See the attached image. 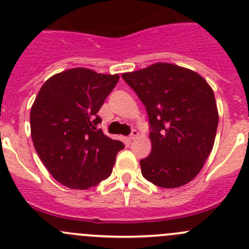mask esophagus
<instances>
[{"label": "esophagus", "mask_w": 249, "mask_h": 249, "mask_svg": "<svg viewBox=\"0 0 249 249\" xmlns=\"http://www.w3.org/2000/svg\"><path fill=\"white\" fill-rule=\"evenodd\" d=\"M139 131H137V130H135V129H132L131 130V134H130V136H129V139L130 140H135V139H137V137H139Z\"/></svg>", "instance_id": "esophagus-1"}]
</instances>
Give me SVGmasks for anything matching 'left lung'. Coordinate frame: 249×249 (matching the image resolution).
<instances>
[{
    "instance_id": "obj_1",
    "label": "left lung",
    "mask_w": 249,
    "mask_h": 249,
    "mask_svg": "<svg viewBox=\"0 0 249 249\" xmlns=\"http://www.w3.org/2000/svg\"><path fill=\"white\" fill-rule=\"evenodd\" d=\"M123 79L144 105L152 152L140 161L142 176L161 188H178L196 177L214 143V94L192 70L158 62Z\"/></svg>"
}]
</instances>
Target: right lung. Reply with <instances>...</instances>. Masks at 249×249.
<instances>
[{
  "label": "right lung",
  "instance_id": "right-lung-1",
  "mask_svg": "<svg viewBox=\"0 0 249 249\" xmlns=\"http://www.w3.org/2000/svg\"><path fill=\"white\" fill-rule=\"evenodd\" d=\"M118 74L72 69L42 85L30 113L35 149L50 175L71 189H88L112 173L124 143L107 137L97 125Z\"/></svg>",
  "mask_w": 249,
  "mask_h": 249
}]
</instances>
